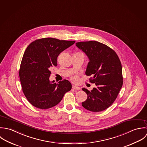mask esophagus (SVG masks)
<instances>
[{
	"mask_svg": "<svg viewBox=\"0 0 147 147\" xmlns=\"http://www.w3.org/2000/svg\"><path fill=\"white\" fill-rule=\"evenodd\" d=\"M72 88H73V90H80V89H81L80 88L77 87V86H73Z\"/></svg>",
	"mask_w": 147,
	"mask_h": 147,
	"instance_id": "34e87169",
	"label": "esophagus"
}]
</instances>
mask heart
<instances>
[{"label":"heart","instance_id":"b5f03b06","mask_svg":"<svg viewBox=\"0 0 147 147\" xmlns=\"http://www.w3.org/2000/svg\"><path fill=\"white\" fill-rule=\"evenodd\" d=\"M71 81L74 82V83H77L78 82V80H79V77H78V76L77 75H75V76H73L71 77Z\"/></svg>","mask_w":147,"mask_h":147}]
</instances>
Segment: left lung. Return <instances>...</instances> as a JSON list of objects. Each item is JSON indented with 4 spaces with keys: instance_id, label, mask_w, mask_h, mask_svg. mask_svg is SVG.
<instances>
[{
    "instance_id": "8db88e82",
    "label": "left lung",
    "mask_w": 147,
    "mask_h": 147,
    "mask_svg": "<svg viewBox=\"0 0 147 147\" xmlns=\"http://www.w3.org/2000/svg\"><path fill=\"white\" fill-rule=\"evenodd\" d=\"M76 46L88 56L86 75L92 76L89 82L96 85L91 91L82 88L88 98L82 105L90 111H103L114 102L123 85L120 59L114 50L98 41L78 42Z\"/></svg>"
}]
</instances>
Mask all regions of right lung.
<instances>
[{
    "label": "right lung",
    "instance_id": "add662e5",
    "mask_svg": "<svg viewBox=\"0 0 147 147\" xmlns=\"http://www.w3.org/2000/svg\"><path fill=\"white\" fill-rule=\"evenodd\" d=\"M75 42L42 38L33 41L27 48L19 74L23 92L34 107L42 110L53 107L71 89L69 81L63 80L58 84H53L49 81V77L51 68L57 66L59 55Z\"/></svg>",
    "mask_w": 147,
    "mask_h": 147
}]
</instances>
